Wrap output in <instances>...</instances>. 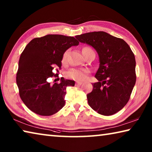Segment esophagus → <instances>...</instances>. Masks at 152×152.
I'll return each mask as SVG.
<instances>
[{
  "mask_svg": "<svg viewBox=\"0 0 152 152\" xmlns=\"http://www.w3.org/2000/svg\"><path fill=\"white\" fill-rule=\"evenodd\" d=\"M82 83H83V82H79V81H77L76 84H77V85H81V84H82Z\"/></svg>",
  "mask_w": 152,
  "mask_h": 152,
  "instance_id": "esophagus-1",
  "label": "esophagus"
}]
</instances>
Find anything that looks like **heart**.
<instances>
[{"label": "heart", "instance_id": "1", "mask_svg": "<svg viewBox=\"0 0 152 152\" xmlns=\"http://www.w3.org/2000/svg\"><path fill=\"white\" fill-rule=\"evenodd\" d=\"M93 50L90 47H84L82 49V53H87ZM67 51L63 53L61 61L64 63L66 60ZM89 74V70L86 68H72L67 72L66 76L69 78L75 80L77 81H84L88 78Z\"/></svg>", "mask_w": 152, "mask_h": 152}]
</instances>
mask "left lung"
Instances as JSON below:
<instances>
[{"mask_svg":"<svg viewBox=\"0 0 152 152\" xmlns=\"http://www.w3.org/2000/svg\"><path fill=\"white\" fill-rule=\"evenodd\" d=\"M80 42L93 47L99 56L100 66L87 94L88 104L99 114L109 116L127 103L136 82L134 53L124 40L104 31L76 35Z\"/></svg>","mask_w":152,"mask_h":152,"instance_id":"left-lung-1","label":"left lung"}]
</instances>
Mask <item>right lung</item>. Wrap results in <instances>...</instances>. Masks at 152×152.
I'll return each instance as SVG.
<instances>
[{"mask_svg": "<svg viewBox=\"0 0 152 152\" xmlns=\"http://www.w3.org/2000/svg\"><path fill=\"white\" fill-rule=\"evenodd\" d=\"M79 42L74 37L47 35L36 37L28 43L20 54L16 81L19 96L27 108L36 114L50 116L64 105L68 86L75 82L61 78L51 85L49 78L58 77L54 67L61 68L63 53Z\"/></svg>", "mask_w": 152, "mask_h": 152, "instance_id": "add662e5", "label": "right lung"}]
</instances>
